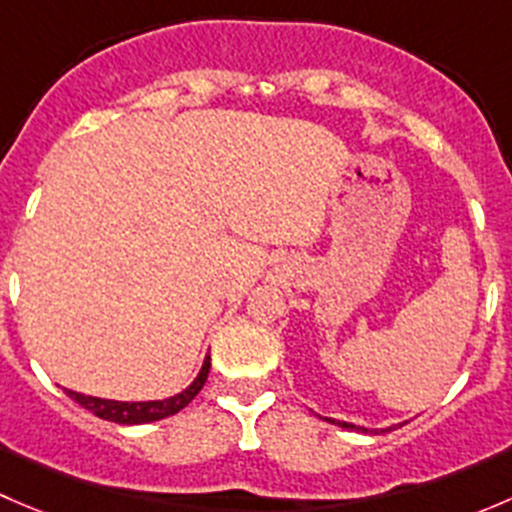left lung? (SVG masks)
Here are the masks:
<instances>
[{
    "label": "left lung",
    "mask_w": 512,
    "mask_h": 512,
    "mask_svg": "<svg viewBox=\"0 0 512 512\" xmlns=\"http://www.w3.org/2000/svg\"><path fill=\"white\" fill-rule=\"evenodd\" d=\"M329 423H337V426H342V428H349V431H361V433H379V428H374V431H371V428H364V426H354V423H347V421H334V418H327ZM401 426V423H399ZM384 431H391V428H381V433Z\"/></svg>",
    "instance_id": "8db88e82"
}]
</instances>
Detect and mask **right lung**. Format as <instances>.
Returning a JSON list of instances; mask_svg holds the SVG:
<instances>
[{"mask_svg": "<svg viewBox=\"0 0 512 512\" xmlns=\"http://www.w3.org/2000/svg\"><path fill=\"white\" fill-rule=\"evenodd\" d=\"M210 371V356H205L203 366H200V374L195 376L193 384L188 386L180 394L168 396V399L160 401H113V399H98V396H84L79 391H69V399H74L76 404L84 406L86 411L103 418V421H113V423H123V426H136V423H151V421H160V418H168L173 414H178L180 409L190 404V401L198 396V391L205 386V379H208Z\"/></svg>", "mask_w": 512, "mask_h": 512, "instance_id": "obj_1", "label": "right lung"}]
</instances>
